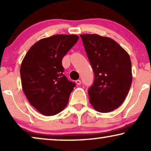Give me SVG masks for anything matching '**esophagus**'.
Listing matches in <instances>:
<instances>
[{
  "instance_id": "34e87169",
  "label": "esophagus",
  "mask_w": 151,
  "mask_h": 151,
  "mask_svg": "<svg viewBox=\"0 0 151 151\" xmlns=\"http://www.w3.org/2000/svg\"><path fill=\"white\" fill-rule=\"evenodd\" d=\"M76 83L78 84V85H80V84H81V81H80V80H77L76 81Z\"/></svg>"
}]
</instances>
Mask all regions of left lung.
<instances>
[{
    "mask_svg": "<svg viewBox=\"0 0 151 151\" xmlns=\"http://www.w3.org/2000/svg\"><path fill=\"white\" fill-rule=\"evenodd\" d=\"M80 37L95 76L88 91L89 102L98 112H111L122 104L129 93L133 80L131 58L109 37L98 34Z\"/></svg>",
    "mask_w": 151,
    "mask_h": 151,
    "instance_id": "1",
    "label": "left lung"
}]
</instances>
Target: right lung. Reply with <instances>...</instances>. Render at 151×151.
<instances>
[{"label": "right lung", "mask_w": 151, "mask_h": 151, "mask_svg": "<svg viewBox=\"0 0 151 151\" xmlns=\"http://www.w3.org/2000/svg\"><path fill=\"white\" fill-rule=\"evenodd\" d=\"M76 35L58 34L38 40L20 66L22 88L32 106L46 116L61 112L76 86L63 75V58L77 42Z\"/></svg>", "instance_id": "add662e5"}]
</instances>
